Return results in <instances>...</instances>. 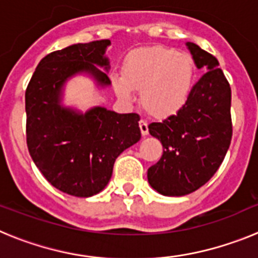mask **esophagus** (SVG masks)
<instances>
[{"label":"esophagus","mask_w":258,"mask_h":258,"mask_svg":"<svg viewBox=\"0 0 258 258\" xmlns=\"http://www.w3.org/2000/svg\"><path fill=\"white\" fill-rule=\"evenodd\" d=\"M140 129L143 137H146L149 134V125H147V122H146L145 120H141L140 121Z\"/></svg>","instance_id":"obj_1"}]
</instances>
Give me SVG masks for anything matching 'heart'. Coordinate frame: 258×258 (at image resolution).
Segmentation results:
<instances>
[{"instance_id":"heart-1","label":"heart","mask_w":258,"mask_h":258,"mask_svg":"<svg viewBox=\"0 0 258 258\" xmlns=\"http://www.w3.org/2000/svg\"><path fill=\"white\" fill-rule=\"evenodd\" d=\"M195 77L197 66L190 54L155 45L134 50L125 58L122 77L113 80V88L125 101L132 99V90L140 92L146 112L165 120L187 104Z\"/></svg>"}]
</instances>
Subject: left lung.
Listing matches in <instances>:
<instances>
[{"mask_svg": "<svg viewBox=\"0 0 258 258\" xmlns=\"http://www.w3.org/2000/svg\"><path fill=\"white\" fill-rule=\"evenodd\" d=\"M195 66L207 71L192 88L181 112L149 132L163 145V156L147 170V179L164 197H183L206 184L222 164L232 136L231 89L218 60L186 42Z\"/></svg>", "mask_w": 258, "mask_h": 258, "instance_id": "8db88e82", "label": "left lung"}]
</instances>
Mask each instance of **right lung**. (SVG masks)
<instances>
[{
	"mask_svg": "<svg viewBox=\"0 0 258 258\" xmlns=\"http://www.w3.org/2000/svg\"><path fill=\"white\" fill-rule=\"evenodd\" d=\"M109 45V40H99L50 52L41 59L26 90L32 160L54 187L77 198L101 192L118 155L141 140L137 113L101 106L81 111L63 102L66 85L76 76L92 79L98 89L111 85Z\"/></svg>",
	"mask_w": 258,
	"mask_h": 258,
	"instance_id": "right-lung-1",
	"label": "right lung"
}]
</instances>
